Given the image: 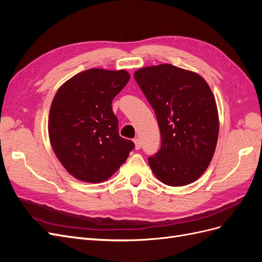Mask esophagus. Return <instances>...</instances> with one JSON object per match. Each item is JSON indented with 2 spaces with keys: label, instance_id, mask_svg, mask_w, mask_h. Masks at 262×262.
<instances>
[{
  "label": "esophagus",
  "instance_id": "obj_1",
  "mask_svg": "<svg viewBox=\"0 0 262 262\" xmlns=\"http://www.w3.org/2000/svg\"><path fill=\"white\" fill-rule=\"evenodd\" d=\"M134 144H136V149H140L141 148V141L139 139H134Z\"/></svg>",
  "mask_w": 262,
  "mask_h": 262
}]
</instances>
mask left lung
Returning a JSON list of instances; mask_svg holds the SVG:
<instances>
[{
	"instance_id": "obj_1",
	"label": "left lung",
	"mask_w": 262,
	"mask_h": 262,
	"mask_svg": "<svg viewBox=\"0 0 262 262\" xmlns=\"http://www.w3.org/2000/svg\"><path fill=\"white\" fill-rule=\"evenodd\" d=\"M134 78L161 130V149L148 158L150 169L167 186L191 184L207 170L219 138V113L209 84L168 63L142 68Z\"/></svg>"
}]
</instances>
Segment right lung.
I'll use <instances>...</instances> for the list:
<instances>
[{"label":"right lung","instance_id":"right-lung-1","mask_svg":"<svg viewBox=\"0 0 262 262\" xmlns=\"http://www.w3.org/2000/svg\"><path fill=\"white\" fill-rule=\"evenodd\" d=\"M130 80L125 70L90 69L63 83L50 107L48 132L71 176L98 184L126 161L134 143L119 136L113 99Z\"/></svg>","mask_w":262,"mask_h":262}]
</instances>
